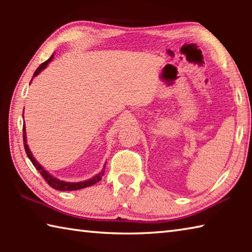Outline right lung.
I'll list each match as a JSON object with an SVG mask.
<instances>
[{"label": "right lung", "instance_id": "1", "mask_svg": "<svg viewBox=\"0 0 252 252\" xmlns=\"http://www.w3.org/2000/svg\"><path fill=\"white\" fill-rule=\"evenodd\" d=\"M53 59V55L51 57L48 61H45L42 63V64L37 67V69L35 70V72H34L33 74V78L34 76H36L37 74L40 73V72L42 70H44L46 65L49 64V62L52 61ZM23 142H24V149H25V152H27V155L29 157V159L31 160V162L33 163L34 167H35L37 169V171H39L42 177L44 178V180L48 182V185L50 187H52L53 189L55 190H60V191H73V190H79V189H83V188H87V187H91L93 185H95L96 182H99L101 180L102 176H103L104 173V168L103 170H102V172H100L99 174H96L95 177H93L92 179H90V180H87V181H82V182H65V181H61L60 179H57L53 176H51V174L46 171V170L42 167V165L37 162L35 159L33 158V155L31 153V150L29 149V146L27 143V133H25V126H23Z\"/></svg>", "mask_w": 252, "mask_h": 252}]
</instances>
